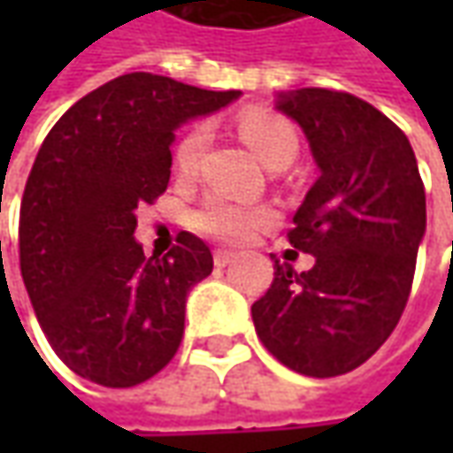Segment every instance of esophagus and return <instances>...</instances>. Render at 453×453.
<instances>
[{"mask_svg":"<svg viewBox=\"0 0 453 453\" xmlns=\"http://www.w3.org/2000/svg\"><path fill=\"white\" fill-rule=\"evenodd\" d=\"M236 259L234 252H229V250H214V265L217 267H226V265H232Z\"/></svg>","mask_w":453,"mask_h":453,"instance_id":"esophagus-1","label":"esophagus"}]
</instances>
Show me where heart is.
Segmentation results:
<instances>
[{
    "mask_svg": "<svg viewBox=\"0 0 453 453\" xmlns=\"http://www.w3.org/2000/svg\"><path fill=\"white\" fill-rule=\"evenodd\" d=\"M239 133L254 150V156L267 168H285L295 161L300 150V138L295 126L288 118L265 111H252L239 118ZM209 149V128L203 123L191 126L183 133L181 141L173 150V165L176 173L183 179H191L199 171L201 161ZM274 209L265 203H247L224 196V194H209L191 214V226L199 234L211 236L229 244H244L250 242L265 224L274 221Z\"/></svg>",
    "mask_w": 453,
    "mask_h": 453,
    "instance_id": "1",
    "label": "heart"
}]
</instances>
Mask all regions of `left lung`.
Instances as JSON below:
<instances>
[{
  "label": "left lung",
  "mask_w": 453,
  "mask_h": 453,
  "mask_svg": "<svg viewBox=\"0 0 453 453\" xmlns=\"http://www.w3.org/2000/svg\"><path fill=\"white\" fill-rule=\"evenodd\" d=\"M277 108L300 123L320 168L288 232L315 265L297 274L274 259L252 320L289 371L333 378L363 365L401 320L426 232V191L406 133L371 103L300 88Z\"/></svg>",
  "instance_id": "left-lung-1"
}]
</instances>
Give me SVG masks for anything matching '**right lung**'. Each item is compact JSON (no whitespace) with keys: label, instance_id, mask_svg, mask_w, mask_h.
<instances>
[{"label":"right lung","instance_id":"1","mask_svg":"<svg viewBox=\"0 0 453 453\" xmlns=\"http://www.w3.org/2000/svg\"><path fill=\"white\" fill-rule=\"evenodd\" d=\"M234 97L131 73L47 133L19 209V270L52 350L80 378L131 388L176 356L186 295L214 259L188 232L165 257H146L135 209L165 191L173 133Z\"/></svg>","mask_w":453,"mask_h":453}]
</instances>
